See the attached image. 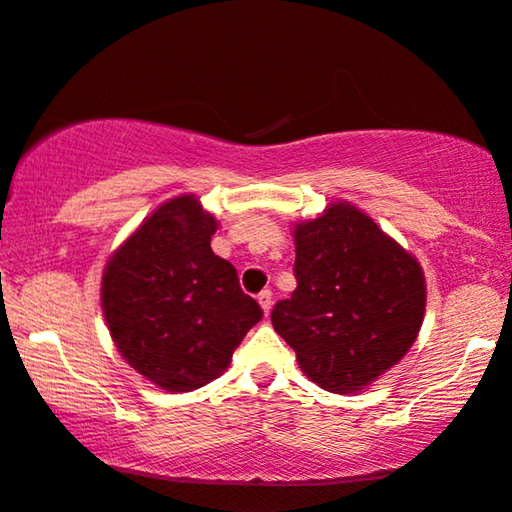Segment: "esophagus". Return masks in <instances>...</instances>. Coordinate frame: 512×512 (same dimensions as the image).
Here are the masks:
<instances>
[{"instance_id": "1", "label": "esophagus", "mask_w": 512, "mask_h": 512, "mask_svg": "<svg viewBox=\"0 0 512 512\" xmlns=\"http://www.w3.org/2000/svg\"><path fill=\"white\" fill-rule=\"evenodd\" d=\"M257 302H260L264 313H269L271 311V304H274V295H271V290H262L260 295H257Z\"/></svg>"}]
</instances>
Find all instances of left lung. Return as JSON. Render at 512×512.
Here are the masks:
<instances>
[{
    "instance_id": "obj_1",
    "label": "left lung",
    "mask_w": 512,
    "mask_h": 512,
    "mask_svg": "<svg viewBox=\"0 0 512 512\" xmlns=\"http://www.w3.org/2000/svg\"><path fill=\"white\" fill-rule=\"evenodd\" d=\"M297 290L276 302L274 330L306 377L332 393L370 384L410 351L426 311L424 271L351 203L295 229Z\"/></svg>"
}]
</instances>
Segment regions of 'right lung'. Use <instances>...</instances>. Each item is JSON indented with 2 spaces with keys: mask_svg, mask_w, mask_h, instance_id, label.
Here are the masks:
<instances>
[{
  "mask_svg": "<svg viewBox=\"0 0 512 512\" xmlns=\"http://www.w3.org/2000/svg\"><path fill=\"white\" fill-rule=\"evenodd\" d=\"M213 215L194 196L154 210L114 252L102 311L121 356L163 391H194L229 367L262 309L210 248Z\"/></svg>",
  "mask_w": 512,
  "mask_h": 512,
  "instance_id": "right-lung-1",
  "label": "right lung"
}]
</instances>
